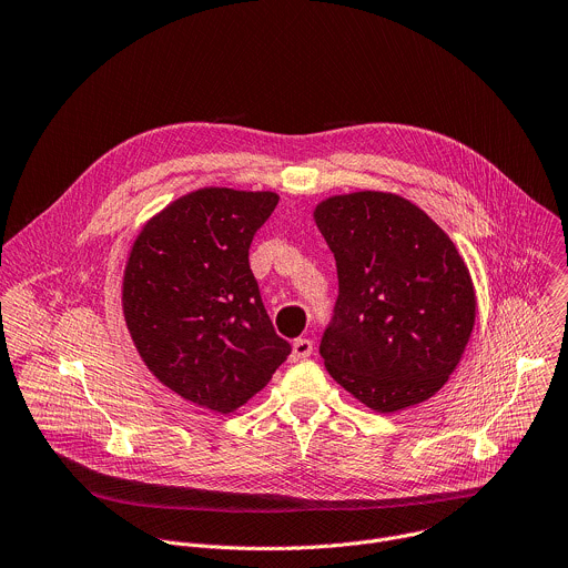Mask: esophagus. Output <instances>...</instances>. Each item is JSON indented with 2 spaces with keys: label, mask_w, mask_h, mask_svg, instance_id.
I'll return each mask as SVG.
<instances>
[{
  "label": "esophagus",
  "mask_w": 568,
  "mask_h": 568,
  "mask_svg": "<svg viewBox=\"0 0 568 568\" xmlns=\"http://www.w3.org/2000/svg\"><path fill=\"white\" fill-rule=\"evenodd\" d=\"M314 352V345H312V341L310 338H296L294 343H292V354H290V361H303V358H307L310 354Z\"/></svg>",
  "instance_id": "esophagus-1"
}]
</instances>
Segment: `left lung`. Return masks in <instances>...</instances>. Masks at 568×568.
Wrapping results in <instances>:
<instances>
[{"instance_id":"obj_1","label":"left lung","mask_w":568,"mask_h":568,"mask_svg":"<svg viewBox=\"0 0 568 568\" xmlns=\"http://www.w3.org/2000/svg\"><path fill=\"white\" fill-rule=\"evenodd\" d=\"M314 221L334 254L338 296L318 352L332 379L376 413L430 399L475 325V292L453 241L410 201L356 192Z\"/></svg>"}]
</instances>
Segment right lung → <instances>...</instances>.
Listing matches in <instances>:
<instances>
[{"mask_svg":"<svg viewBox=\"0 0 568 568\" xmlns=\"http://www.w3.org/2000/svg\"><path fill=\"white\" fill-rule=\"evenodd\" d=\"M276 205L272 192L199 189L144 225L126 263L122 307L142 361L214 413L247 404L292 352L250 267L254 234Z\"/></svg>","mask_w":568,"mask_h":568,"instance_id":"1","label":"right lung"}]
</instances>
